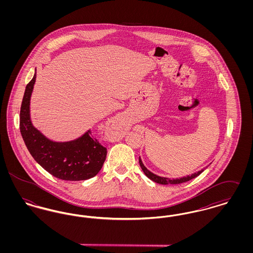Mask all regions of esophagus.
Instances as JSON below:
<instances>
[{
  "mask_svg": "<svg viewBox=\"0 0 253 253\" xmlns=\"http://www.w3.org/2000/svg\"><path fill=\"white\" fill-rule=\"evenodd\" d=\"M115 122H116V123H117V125H118V124H121L122 121H121V119H119V118H116V121H115Z\"/></svg>",
  "mask_w": 253,
  "mask_h": 253,
  "instance_id": "esophagus-1",
  "label": "esophagus"
}]
</instances>
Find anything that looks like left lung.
<instances>
[{"instance_id": "left-lung-1", "label": "left lung", "mask_w": 253, "mask_h": 253, "mask_svg": "<svg viewBox=\"0 0 253 253\" xmlns=\"http://www.w3.org/2000/svg\"><path fill=\"white\" fill-rule=\"evenodd\" d=\"M139 165L142 169L143 172L145 173V175L150 178L151 180L158 183V184H162V185H167V184H180V183H184V182H187V181L191 180L193 178H195L196 176H198L201 172L204 171V169H202L201 170H198L197 172H194L192 173L191 175H187V176H183V177H179V178H175V179H169L168 177H163V176H159L157 175L155 173H153L152 171H150L148 169L146 168L144 166V164L142 163V160L139 157Z\"/></svg>"}]
</instances>
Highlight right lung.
Here are the masks:
<instances>
[{"label":"right lung","instance_id":"obj_1","mask_svg":"<svg viewBox=\"0 0 253 253\" xmlns=\"http://www.w3.org/2000/svg\"><path fill=\"white\" fill-rule=\"evenodd\" d=\"M36 82L26 85L20 112V130L30 155L53 176L62 180H86L98 173L105 161L107 149L89 129L82 136L64 142L53 141L39 131L30 118V98Z\"/></svg>","mask_w":253,"mask_h":253}]
</instances>
